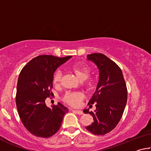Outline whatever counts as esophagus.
<instances>
[{
    "label": "esophagus",
    "instance_id": "obj_1",
    "mask_svg": "<svg viewBox=\"0 0 151 151\" xmlns=\"http://www.w3.org/2000/svg\"><path fill=\"white\" fill-rule=\"evenodd\" d=\"M72 111H73V112H75V113H76L77 114H79V115H81V114H83V111H79V110H72Z\"/></svg>",
    "mask_w": 151,
    "mask_h": 151
}]
</instances>
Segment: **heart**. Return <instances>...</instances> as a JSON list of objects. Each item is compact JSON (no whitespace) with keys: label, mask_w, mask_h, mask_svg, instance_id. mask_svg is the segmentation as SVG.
Instances as JSON below:
<instances>
[{"label":"heart","mask_w":151,"mask_h":151,"mask_svg":"<svg viewBox=\"0 0 151 151\" xmlns=\"http://www.w3.org/2000/svg\"><path fill=\"white\" fill-rule=\"evenodd\" d=\"M69 70L75 75L78 80L81 81L86 80L88 85L92 83V79L87 77L90 75L91 69L86 65L83 63L75 64L70 66ZM62 78V73L60 70H57L53 75V83L55 85H59ZM84 98V95L81 93H67L64 96L63 100L71 106H76L79 104Z\"/></svg>","instance_id":"obj_1"}]
</instances>
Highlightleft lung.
Masks as SVG:
<instances>
[{
  "label": "left lung",
  "instance_id": "left-lung-1",
  "mask_svg": "<svg viewBox=\"0 0 151 151\" xmlns=\"http://www.w3.org/2000/svg\"><path fill=\"white\" fill-rule=\"evenodd\" d=\"M86 57L98 68L99 81L88 103H96V110L83 111L91 114L94 120L86 129L95 135H104L116 127L123 114L127 101L126 83L121 68L106 56L94 53Z\"/></svg>",
  "mask_w": 151,
  "mask_h": 151
}]
</instances>
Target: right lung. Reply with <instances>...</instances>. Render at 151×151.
<instances>
[{
  "label": "right lung",
  "mask_w": 151,
  "mask_h": 151,
  "mask_svg": "<svg viewBox=\"0 0 151 151\" xmlns=\"http://www.w3.org/2000/svg\"><path fill=\"white\" fill-rule=\"evenodd\" d=\"M71 57L38 56L29 61L20 73L16 95L18 112L25 128L36 137L49 138L54 135L68 112L60 103L49 108L45 100L52 93L55 70Z\"/></svg>",
  "instance_id": "1"
}]
</instances>
